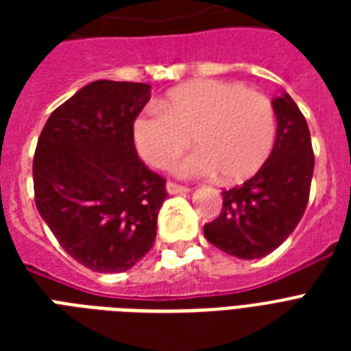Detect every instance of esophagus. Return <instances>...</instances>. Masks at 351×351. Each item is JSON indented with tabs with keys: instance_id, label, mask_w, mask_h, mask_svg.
I'll list each match as a JSON object with an SVG mask.
<instances>
[{
	"instance_id": "1",
	"label": "esophagus",
	"mask_w": 351,
	"mask_h": 351,
	"mask_svg": "<svg viewBox=\"0 0 351 351\" xmlns=\"http://www.w3.org/2000/svg\"><path fill=\"white\" fill-rule=\"evenodd\" d=\"M167 193H171V195H176V193H187L189 191V187L187 186H180V184H176V182L169 180L167 182Z\"/></svg>"
}]
</instances>
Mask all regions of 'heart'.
Here are the masks:
<instances>
[{"mask_svg":"<svg viewBox=\"0 0 351 351\" xmlns=\"http://www.w3.org/2000/svg\"><path fill=\"white\" fill-rule=\"evenodd\" d=\"M277 134L275 109L266 95L222 80H198L169 90L158 106L145 107L132 123L138 154L165 169L189 145L178 173L242 182L255 175L271 153Z\"/></svg>","mask_w":351,"mask_h":351,"instance_id":"1","label":"heart"}]
</instances>
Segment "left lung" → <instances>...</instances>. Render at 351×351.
I'll return each mask as SVG.
<instances>
[{
  "label": "left lung",
  "instance_id": "left-lung-1",
  "mask_svg": "<svg viewBox=\"0 0 351 351\" xmlns=\"http://www.w3.org/2000/svg\"><path fill=\"white\" fill-rule=\"evenodd\" d=\"M273 109L277 138L271 154L242 186L222 191V211L204 226L211 244L245 261L277 250L310 200L315 156L304 114L289 95L275 98Z\"/></svg>",
  "mask_w": 351,
  "mask_h": 351
}]
</instances>
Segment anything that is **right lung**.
I'll return each mask as SVG.
<instances>
[{
  "instance_id": "add662e5",
  "label": "right lung",
  "mask_w": 351,
  "mask_h": 351,
  "mask_svg": "<svg viewBox=\"0 0 351 351\" xmlns=\"http://www.w3.org/2000/svg\"><path fill=\"white\" fill-rule=\"evenodd\" d=\"M147 84L98 80L52 111L32 162L41 219L93 271L132 267L154 244L165 178L138 156L132 123Z\"/></svg>"
}]
</instances>
